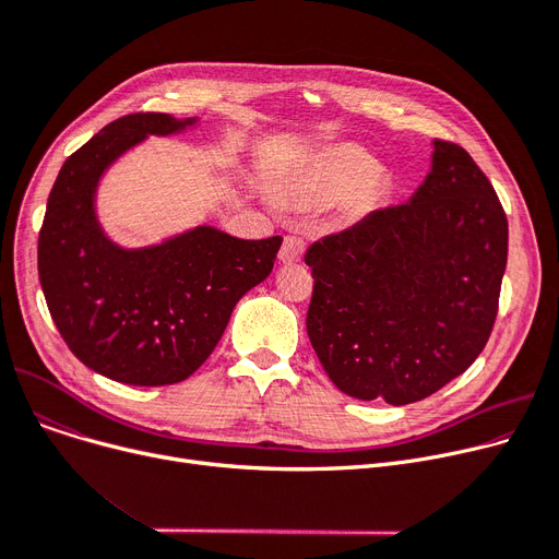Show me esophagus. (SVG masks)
Returning <instances> with one entry per match:
<instances>
[{
	"mask_svg": "<svg viewBox=\"0 0 559 559\" xmlns=\"http://www.w3.org/2000/svg\"><path fill=\"white\" fill-rule=\"evenodd\" d=\"M304 251H306L304 242H301L299 238H295V235H287V238L283 240V247H281L278 258H281V262H285V264H295V262H299V260L304 258Z\"/></svg>",
	"mask_w": 559,
	"mask_h": 559,
	"instance_id": "1",
	"label": "esophagus"
}]
</instances>
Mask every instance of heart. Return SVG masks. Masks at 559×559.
Segmentation results:
<instances>
[{
	"mask_svg": "<svg viewBox=\"0 0 559 559\" xmlns=\"http://www.w3.org/2000/svg\"><path fill=\"white\" fill-rule=\"evenodd\" d=\"M295 190L312 203L342 201L348 217H362L388 190V176L358 144L340 142L317 152L301 169Z\"/></svg>",
	"mask_w": 559,
	"mask_h": 559,
	"instance_id": "obj_1",
	"label": "heart"
}]
</instances>
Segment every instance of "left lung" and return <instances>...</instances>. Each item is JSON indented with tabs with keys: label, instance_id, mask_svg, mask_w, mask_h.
<instances>
[{
	"label": "left lung",
	"instance_id": "1",
	"mask_svg": "<svg viewBox=\"0 0 559 559\" xmlns=\"http://www.w3.org/2000/svg\"><path fill=\"white\" fill-rule=\"evenodd\" d=\"M508 217L460 144L435 140L407 203L306 251L308 337L329 378L362 401H421L480 356L498 314Z\"/></svg>",
	"mask_w": 559,
	"mask_h": 559
}]
</instances>
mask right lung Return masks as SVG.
I'll list each match as a JSON object with an SVG mask.
<instances>
[{
    "label": "right lung",
    "mask_w": 559,
    "mask_h": 559,
    "mask_svg": "<svg viewBox=\"0 0 559 559\" xmlns=\"http://www.w3.org/2000/svg\"><path fill=\"white\" fill-rule=\"evenodd\" d=\"M194 124L131 112L76 150L56 176L38 235V276L72 354L124 385L181 383L213 354L230 312L274 270L283 238L238 240L199 226L158 247H115L95 217L104 169L146 135Z\"/></svg>",
    "instance_id": "obj_1"
}]
</instances>
